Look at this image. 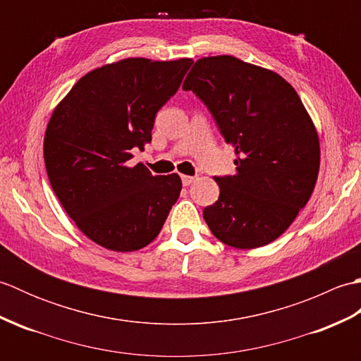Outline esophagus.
I'll list each match as a JSON object with an SVG mask.
<instances>
[{
	"label": "esophagus",
	"instance_id": "1",
	"mask_svg": "<svg viewBox=\"0 0 361 361\" xmlns=\"http://www.w3.org/2000/svg\"><path fill=\"white\" fill-rule=\"evenodd\" d=\"M181 181H183V186H190V185H192V183L195 181V176L183 175V176H181Z\"/></svg>",
	"mask_w": 361,
	"mask_h": 361
}]
</instances>
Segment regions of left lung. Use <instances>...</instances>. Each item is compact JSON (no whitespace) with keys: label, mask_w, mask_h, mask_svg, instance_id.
<instances>
[{"label":"left lung","mask_w":361,"mask_h":361,"mask_svg":"<svg viewBox=\"0 0 361 361\" xmlns=\"http://www.w3.org/2000/svg\"><path fill=\"white\" fill-rule=\"evenodd\" d=\"M235 152V173L214 176L219 200L203 219L233 248L264 247L286 231L315 188L319 141L295 88L231 56L197 60L183 83Z\"/></svg>","instance_id":"8db88e82"}]
</instances>
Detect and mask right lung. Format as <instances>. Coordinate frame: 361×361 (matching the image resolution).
<instances>
[{"label": "right lung", "mask_w": 361, "mask_h": 361, "mask_svg": "<svg viewBox=\"0 0 361 361\" xmlns=\"http://www.w3.org/2000/svg\"><path fill=\"white\" fill-rule=\"evenodd\" d=\"M190 65V59L105 65L83 75L52 113L44 135L51 186L80 231L106 250L144 248L178 200V175H152L128 161L152 141L157 113Z\"/></svg>", "instance_id": "obj_1"}]
</instances>
